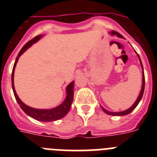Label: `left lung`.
I'll return each instance as SVG.
<instances>
[{
  "instance_id": "1",
  "label": "left lung",
  "mask_w": 157,
  "mask_h": 157,
  "mask_svg": "<svg viewBox=\"0 0 157 157\" xmlns=\"http://www.w3.org/2000/svg\"><path fill=\"white\" fill-rule=\"evenodd\" d=\"M109 34H111L112 36H117L118 37H121V38H124V37H123V36L121 35L120 34H119L118 32L116 31H114V30H112V31L109 32ZM137 53V52H136ZM137 56H138V59H139L140 60V63H141V70H142V84H141V91H140V94L139 95H138V98H137V100L135 101V102L134 103V105H132V106L130 107V108H129L128 109H127V110L125 111H122V112H109V111L106 110L105 109H104L103 107H101V109H102V110L104 111V112L106 113V114L108 115H110V116H126V115L129 114V113H130V112H132L133 110H134V109H135L136 107L138 106V105L139 104L140 101L141 100V98H142V96H143V94H144V90H145V75H144V70H143V66H142V63H141V59H140V56L138 54H137Z\"/></svg>"
}]
</instances>
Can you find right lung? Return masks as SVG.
Instances as JSON below:
<instances>
[{
    "label": "right lung",
    "instance_id": "add662e5",
    "mask_svg": "<svg viewBox=\"0 0 157 157\" xmlns=\"http://www.w3.org/2000/svg\"><path fill=\"white\" fill-rule=\"evenodd\" d=\"M42 34L41 35H38L33 38L32 40L29 41L28 42L21 48L20 52L18 54V56L16 57V62L14 63L13 69H12V90H13L14 95L16 98L17 103L19 104L22 110L30 116L31 118L34 119V120H37L40 122H52V121H56V120H60L62 118L64 117L67 112H69L71 106L72 101H73V98H74V82L69 84L66 87V98H65L64 101L62 102L61 104L58 106L55 107L53 109H34V108H31V107L28 106V105H25L21 100L19 99L18 97L17 94L15 90V86H14V72H15V67L16 66L18 60H19V56H21L22 54L25 52V51L28 49L33 44L37 42V41H39L42 37Z\"/></svg>",
    "mask_w": 157,
    "mask_h": 157
}]
</instances>
